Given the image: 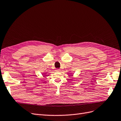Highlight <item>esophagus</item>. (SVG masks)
Masks as SVG:
<instances>
[{
    "label": "esophagus",
    "instance_id": "34e87169",
    "mask_svg": "<svg viewBox=\"0 0 121 121\" xmlns=\"http://www.w3.org/2000/svg\"><path fill=\"white\" fill-rule=\"evenodd\" d=\"M56 71L59 72V71H60V70L59 69H56Z\"/></svg>",
    "mask_w": 121,
    "mask_h": 121
}]
</instances>
